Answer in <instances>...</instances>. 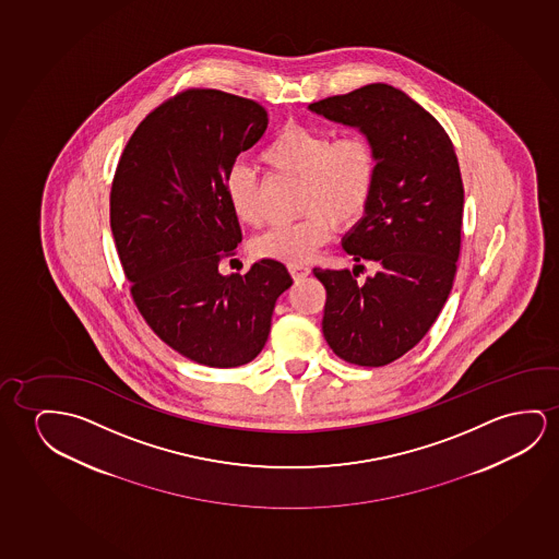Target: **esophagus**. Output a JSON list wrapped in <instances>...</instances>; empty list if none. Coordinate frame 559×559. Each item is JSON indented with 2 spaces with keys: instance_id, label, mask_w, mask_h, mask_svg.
I'll list each match as a JSON object with an SVG mask.
<instances>
[{
  "instance_id": "esophagus-1",
  "label": "esophagus",
  "mask_w": 559,
  "mask_h": 559,
  "mask_svg": "<svg viewBox=\"0 0 559 559\" xmlns=\"http://www.w3.org/2000/svg\"><path fill=\"white\" fill-rule=\"evenodd\" d=\"M288 271H290L294 281H301V278H306L311 273V269L308 265H288Z\"/></svg>"
}]
</instances>
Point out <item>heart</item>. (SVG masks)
<instances>
[{"instance_id": "obj_1", "label": "heart", "mask_w": 559, "mask_h": 559, "mask_svg": "<svg viewBox=\"0 0 559 559\" xmlns=\"http://www.w3.org/2000/svg\"><path fill=\"white\" fill-rule=\"evenodd\" d=\"M261 162L284 177L300 180L298 211L306 217L258 236V258L301 265L331 240L334 227H356L369 210L379 177V154L364 134L334 138L329 130L286 124L261 152ZM223 192L230 213L246 227L263 221L255 173L236 163L225 175Z\"/></svg>"}]
</instances>
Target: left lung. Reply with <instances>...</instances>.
I'll return each mask as SVG.
<instances>
[{
    "label": "left lung",
    "instance_id": "obj_1",
    "mask_svg": "<svg viewBox=\"0 0 559 559\" xmlns=\"http://www.w3.org/2000/svg\"><path fill=\"white\" fill-rule=\"evenodd\" d=\"M357 129L379 154L369 210L342 248L377 273L313 269L326 290L323 334L348 364L382 367L419 344L452 290L462 246L463 185L450 136L402 90L367 84L308 107Z\"/></svg>",
    "mask_w": 559,
    "mask_h": 559
}]
</instances>
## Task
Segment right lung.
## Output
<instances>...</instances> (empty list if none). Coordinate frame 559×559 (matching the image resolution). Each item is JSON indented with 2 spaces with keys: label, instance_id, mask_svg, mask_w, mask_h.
<instances>
[{
  "label": "right lung",
  "instance_id": "right-lung-1",
  "mask_svg": "<svg viewBox=\"0 0 559 559\" xmlns=\"http://www.w3.org/2000/svg\"><path fill=\"white\" fill-rule=\"evenodd\" d=\"M267 122L251 99L187 90L138 124L115 173L111 230L136 308L165 344L207 367L255 359L292 286L273 259L246 275L218 271L242 242L225 175Z\"/></svg>",
  "mask_w": 559,
  "mask_h": 559
}]
</instances>
